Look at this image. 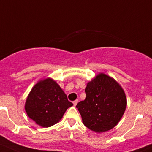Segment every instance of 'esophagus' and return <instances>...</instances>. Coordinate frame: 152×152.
Segmentation results:
<instances>
[{
	"label": "esophagus",
	"mask_w": 152,
	"mask_h": 152,
	"mask_svg": "<svg viewBox=\"0 0 152 152\" xmlns=\"http://www.w3.org/2000/svg\"><path fill=\"white\" fill-rule=\"evenodd\" d=\"M73 105L76 106V104H77V103H78V99H76L75 101H73Z\"/></svg>",
	"instance_id": "34e87169"
}]
</instances>
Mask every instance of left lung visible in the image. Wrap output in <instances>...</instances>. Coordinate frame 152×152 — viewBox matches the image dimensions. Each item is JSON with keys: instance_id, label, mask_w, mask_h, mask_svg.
<instances>
[{"instance_id": "obj_1", "label": "left lung", "mask_w": 152, "mask_h": 152, "mask_svg": "<svg viewBox=\"0 0 152 152\" xmlns=\"http://www.w3.org/2000/svg\"><path fill=\"white\" fill-rule=\"evenodd\" d=\"M86 99L76 104L84 125L95 132L113 129L126 110V94L114 79L103 73L88 82Z\"/></svg>"}]
</instances>
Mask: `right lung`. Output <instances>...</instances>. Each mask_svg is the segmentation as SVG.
Masks as SVG:
<instances>
[{
  "mask_svg": "<svg viewBox=\"0 0 152 152\" xmlns=\"http://www.w3.org/2000/svg\"><path fill=\"white\" fill-rule=\"evenodd\" d=\"M73 103L59 85L51 79L41 81L29 93L25 110L28 117L42 127H50L62 118Z\"/></svg>",
  "mask_w": 152,
  "mask_h": 152,
  "instance_id": "right-lung-1",
  "label": "right lung"
}]
</instances>
